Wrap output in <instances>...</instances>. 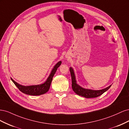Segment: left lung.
<instances>
[{"label":"left lung","mask_w":129,"mask_h":129,"mask_svg":"<svg viewBox=\"0 0 129 129\" xmlns=\"http://www.w3.org/2000/svg\"><path fill=\"white\" fill-rule=\"evenodd\" d=\"M70 72H71L72 81V89L73 91L75 92L76 94L79 95L82 97H85V98H95V97H99L100 95L107 91L110 88L111 85H109V87L106 88L99 90H94L84 89L82 87H80L79 84H77L76 81V77L73 69L71 67L69 69Z\"/></svg>","instance_id":"obj_1"}]
</instances>
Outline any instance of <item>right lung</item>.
I'll use <instances>...</instances> for the list:
<instances>
[{"instance_id":"add662e5","label":"right lung","mask_w":129,"mask_h":129,"mask_svg":"<svg viewBox=\"0 0 129 129\" xmlns=\"http://www.w3.org/2000/svg\"><path fill=\"white\" fill-rule=\"evenodd\" d=\"M61 61H59L57 62L54 67L46 81L44 83L41 84L29 85V86H24V85H22L18 83L12 79V78H11V79L14 83V84L16 85L17 87L19 89V90L21 91L22 92L25 93V94L32 96H38L44 94V93H46L49 90L50 86V84H51L53 80V77L54 75V74L56 73L57 69L59 67V66L61 65Z\"/></svg>"}]
</instances>
